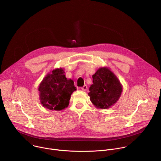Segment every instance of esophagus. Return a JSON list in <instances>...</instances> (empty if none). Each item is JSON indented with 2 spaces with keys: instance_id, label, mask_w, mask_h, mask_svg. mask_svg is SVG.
<instances>
[{
  "instance_id": "obj_1",
  "label": "esophagus",
  "mask_w": 161,
  "mask_h": 161,
  "mask_svg": "<svg viewBox=\"0 0 161 161\" xmlns=\"http://www.w3.org/2000/svg\"><path fill=\"white\" fill-rule=\"evenodd\" d=\"M81 89L83 91H86V90L88 89V87H87V86H86V85H85L83 86H82V87L81 88Z\"/></svg>"
}]
</instances>
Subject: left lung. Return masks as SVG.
I'll use <instances>...</instances> for the list:
<instances>
[{
  "mask_svg": "<svg viewBox=\"0 0 161 161\" xmlns=\"http://www.w3.org/2000/svg\"><path fill=\"white\" fill-rule=\"evenodd\" d=\"M93 84L88 95L97 108L106 109L119 100L123 86L116 76L108 68H100L92 76Z\"/></svg>",
  "mask_w": 161,
  "mask_h": 161,
  "instance_id": "8db88e82",
  "label": "left lung"
}]
</instances>
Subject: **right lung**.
Wrapping results in <instances>:
<instances>
[{"label":"right lung","instance_id":"add662e5","mask_svg":"<svg viewBox=\"0 0 161 161\" xmlns=\"http://www.w3.org/2000/svg\"><path fill=\"white\" fill-rule=\"evenodd\" d=\"M64 74L63 69H56L48 73L39 85L40 102L49 110L61 111L67 108L71 94L76 90L74 81Z\"/></svg>","mask_w":161,"mask_h":161}]
</instances>
